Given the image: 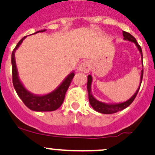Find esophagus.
Wrapping results in <instances>:
<instances>
[{"label":"esophagus","instance_id":"esophagus-1","mask_svg":"<svg viewBox=\"0 0 155 155\" xmlns=\"http://www.w3.org/2000/svg\"><path fill=\"white\" fill-rule=\"evenodd\" d=\"M92 68V65L90 63V62L89 61H86V62H82L81 65H79V66L78 67V71H81V72L84 73H88L89 71L91 70Z\"/></svg>","mask_w":155,"mask_h":155}]
</instances>
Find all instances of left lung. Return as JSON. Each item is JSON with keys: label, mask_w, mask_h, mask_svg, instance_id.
I'll use <instances>...</instances> for the list:
<instances>
[{"label": "left lung", "mask_w": 155, "mask_h": 155, "mask_svg": "<svg viewBox=\"0 0 155 155\" xmlns=\"http://www.w3.org/2000/svg\"><path fill=\"white\" fill-rule=\"evenodd\" d=\"M123 36H124V40L127 41H130V42H133L136 44V47L139 50V53H140L141 56H142V49H141L140 46L138 44L137 41H136V38L133 36V35H130V33L126 31H123ZM142 66H143V64H142ZM142 77H143V70L141 71V76H140V84H139V87H138L137 90L136 91V93L133 94V96L131 98H130L127 101L124 102H120V103H105V102H100V101L97 100L94 96H93L91 92V84L92 81H93V78L92 76L88 75L87 77V91H88V96H89V101H90V104L92 107H93V109L95 111H98L99 113H102V114H114V113L117 112V111H122L124 108H127L128 106L133 102V100L136 98V95H137L138 92H139V88H140L141 84H142Z\"/></svg>", "instance_id": "8db88e82"}]
</instances>
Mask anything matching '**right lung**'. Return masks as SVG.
I'll use <instances>...</instances> for the list:
<instances>
[{
  "label": "right lung",
  "mask_w": 155,
  "mask_h": 155,
  "mask_svg": "<svg viewBox=\"0 0 155 155\" xmlns=\"http://www.w3.org/2000/svg\"><path fill=\"white\" fill-rule=\"evenodd\" d=\"M45 31L46 29L38 31L34 34H37L38 32H44ZM26 37L27 36L22 38L19 41V43L12 53V76H13V87H14L19 97L22 99L24 104L29 109L35 111H55L62 105L64 99H65V93L69 87L70 84H71V81L74 76V71L70 73L63 80V81L59 84V87L55 89L51 93L45 95H37L28 91L24 87V85L19 79L17 67H16V59H15V53H16V50L19 48V47L21 45L22 41L25 39Z\"/></svg>",
  "instance_id": "obj_1"
}]
</instances>
